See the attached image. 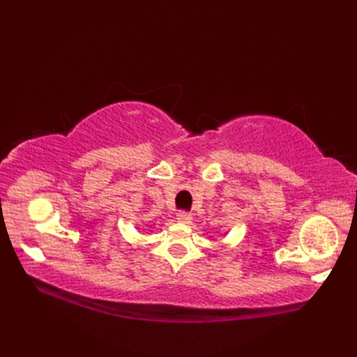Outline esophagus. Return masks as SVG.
Wrapping results in <instances>:
<instances>
[{"label": "esophagus", "mask_w": 357, "mask_h": 357, "mask_svg": "<svg viewBox=\"0 0 357 357\" xmlns=\"http://www.w3.org/2000/svg\"><path fill=\"white\" fill-rule=\"evenodd\" d=\"M177 220L181 222V223H189L192 220V214L185 211V210H181V211L177 213Z\"/></svg>", "instance_id": "1"}]
</instances>
